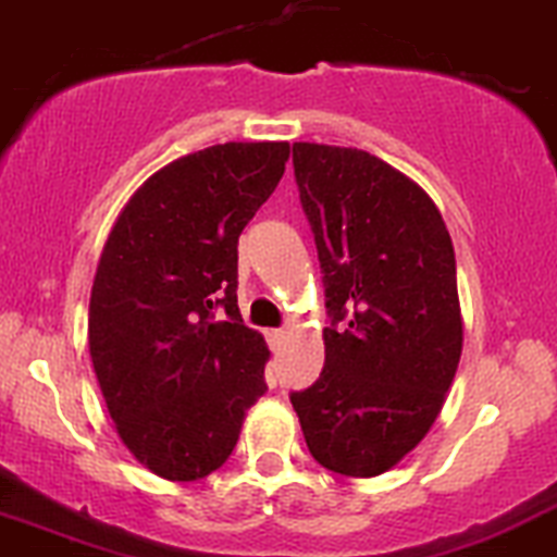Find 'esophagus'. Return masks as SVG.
I'll return each instance as SVG.
<instances>
[{
	"instance_id": "obj_1",
	"label": "esophagus",
	"mask_w": 557,
	"mask_h": 557,
	"mask_svg": "<svg viewBox=\"0 0 557 557\" xmlns=\"http://www.w3.org/2000/svg\"><path fill=\"white\" fill-rule=\"evenodd\" d=\"M267 341H269V346H272V348H280V344L285 341V330H280V327L267 330Z\"/></svg>"
}]
</instances>
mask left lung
Returning <instances> with one entry per match:
<instances>
[{"label": "left lung", "instance_id": "1", "mask_svg": "<svg viewBox=\"0 0 557 557\" xmlns=\"http://www.w3.org/2000/svg\"><path fill=\"white\" fill-rule=\"evenodd\" d=\"M301 206L325 274V368L290 394L307 447L351 479L386 473L436 423L462 354L455 248L407 174L357 148L296 143Z\"/></svg>", "mask_w": 557, "mask_h": 557}]
</instances>
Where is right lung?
<instances>
[{
  "mask_svg": "<svg viewBox=\"0 0 557 557\" xmlns=\"http://www.w3.org/2000/svg\"><path fill=\"white\" fill-rule=\"evenodd\" d=\"M288 158V143H224L176 158L143 182L102 246L91 368L124 447L166 481L222 468L267 391V341L237 309V237ZM219 306L224 321L212 320Z\"/></svg>",
  "mask_w": 557,
  "mask_h": 557,
  "instance_id": "1",
  "label": "right lung"
}]
</instances>
